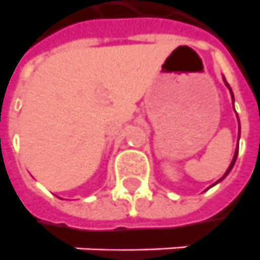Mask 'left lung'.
<instances>
[{"instance_id": "1", "label": "left lung", "mask_w": 260, "mask_h": 260, "mask_svg": "<svg viewBox=\"0 0 260 260\" xmlns=\"http://www.w3.org/2000/svg\"><path fill=\"white\" fill-rule=\"evenodd\" d=\"M232 97H233V94H232ZM239 132H240V130H239ZM236 157H238V150H236V153H235V156H233V160H232L231 166H229V169H228V172L224 173L223 177H226V176H228V173H229V172H231V170H232V167L235 166V161H236ZM223 177H222V179H223ZM222 179H220V180H222ZM220 180H219V182H220ZM216 183H217V182H216Z\"/></svg>"}]
</instances>
